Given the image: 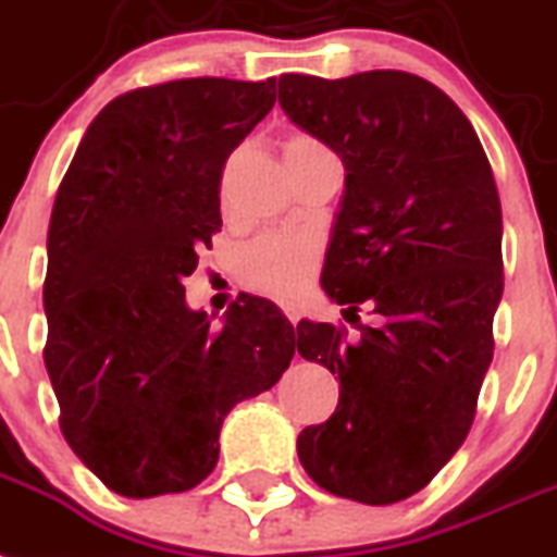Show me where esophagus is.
Segmentation results:
<instances>
[{
  "label": "esophagus",
  "mask_w": 557,
  "mask_h": 557,
  "mask_svg": "<svg viewBox=\"0 0 557 557\" xmlns=\"http://www.w3.org/2000/svg\"><path fill=\"white\" fill-rule=\"evenodd\" d=\"M282 310H284V315H287L289 319V324H298V310L293 305H282Z\"/></svg>",
  "instance_id": "esophagus-1"
}]
</instances>
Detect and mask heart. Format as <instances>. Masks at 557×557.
I'll use <instances>...</instances> for the list:
<instances>
[{
  "label": "heart",
  "mask_w": 557,
  "mask_h": 557,
  "mask_svg": "<svg viewBox=\"0 0 557 557\" xmlns=\"http://www.w3.org/2000/svg\"><path fill=\"white\" fill-rule=\"evenodd\" d=\"M315 156H330V150L319 139L307 133H293L284 141V162H307ZM321 247L312 236L298 233H264L252 238L238 256V268L245 282L256 289L273 296H293L310 282L312 270L319 268Z\"/></svg>",
  "instance_id": "obj_1"
}]
</instances>
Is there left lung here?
<instances>
[{
    "instance_id": "left-lung-1",
    "label": "left lung",
    "mask_w": 557,
    "mask_h": 557,
    "mask_svg": "<svg viewBox=\"0 0 557 557\" xmlns=\"http://www.w3.org/2000/svg\"><path fill=\"white\" fill-rule=\"evenodd\" d=\"M278 104L347 173L321 287L381 319L356 342L298 324V352L342 381L298 458L321 490L384 507L424 490L475 418L504 293L493 168L458 104L412 73H287Z\"/></svg>"
}]
</instances>
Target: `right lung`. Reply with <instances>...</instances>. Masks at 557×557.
Returning a JSON list of instances; mask_svg holds the SVG:
<instances>
[{
    "mask_svg": "<svg viewBox=\"0 0 557 557\" xmlns=\"http://www.w3.org/2000/svg\"><path fill=\"white\" fill-rule=\"evenodd\" d=\"M275 79H178L104 104L50 213L45 367L62 435L124 498L185 493L219 461L222 421L296 356V327L242 296L210 327L182 278L222 230L227 156Z\"/></svg>",
    "mask_w": 557,
    "mask_h": 557,
    "instance_id": "1",
    "label": "right lung"
}]
</instances>
